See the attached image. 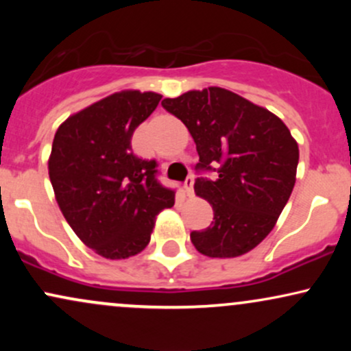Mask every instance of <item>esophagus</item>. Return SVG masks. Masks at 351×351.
Listing matches in <instances>:
<instances>
[{
    "mask_svg": "<svg viewBox=\"0 0 351 351\" xmlns=\"http://www.w3.org/2000/svg\"><path fill=\"white\" fill-rule=\"evenodd\" d=\"M184 195L193 196V178H188L184 181Z\"/></svg>",
    "mask_w": 351,
    "mask_h": 351,
    "instance_id": "1",
    "label": "esophagus"
}]
</instances>
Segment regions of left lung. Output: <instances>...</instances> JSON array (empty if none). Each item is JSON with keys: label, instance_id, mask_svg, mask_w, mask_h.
Wrapping results in <instances>:
<instances>
[{"label": "left lung", "instance_id": "8db88e82", "mask_svg": "<svg viewBox=\"0 0 351 351\" xmlns=\"http://www.w3.org/2000/svg\"><path fill=\"white\" fill-rule=\"evenodd\" d=\"M162 106L186 125L199 155L196 168H217L215 180L195 183L215 217L191 232L193 245L219 259L252 251L276 226L295 184L299 145L291 130L267 108L221 87L188 90Z\"/></svg>", "mask_w": 351, "mask_h": 351}]
</instances>
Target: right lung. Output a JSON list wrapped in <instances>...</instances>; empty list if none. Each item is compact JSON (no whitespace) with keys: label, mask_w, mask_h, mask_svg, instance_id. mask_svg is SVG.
I'll use <instances>...</instances> for the list:
<instances>
[{"label":"right lung","mask_w":351,"mask_h":351,"mask_svg":"<svg viewBox=\"0 0 351 351\" xmlns=\"http://www.w3.org/2000/svg\"><path fill=\"white\" fill-rule=\"evenodd\" d=\"M156 92L120 90L59 125L49 178L60 213L87 247L128 259L150 243L156 216L175 191L155 178V160L132 152V135L158 106Z\"/></svg>","instance_id":"add662e5"}]
</instances>
